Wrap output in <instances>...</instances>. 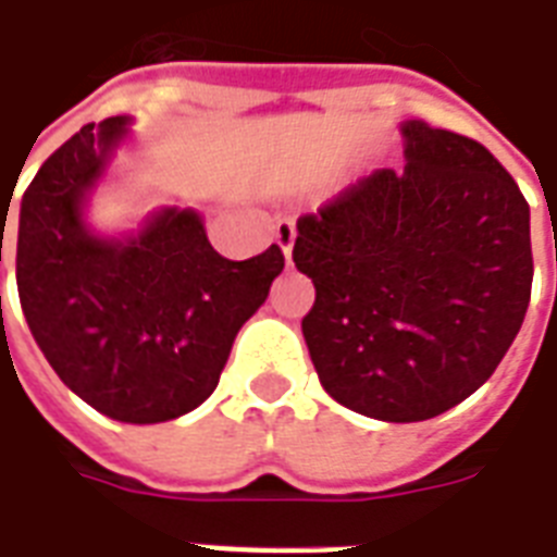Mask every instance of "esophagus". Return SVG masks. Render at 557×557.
Wrapping results in <instances>:
<instances>
[{"instance_id":"esophagus-1","label":"esophagus","mask_w":557,"mask_h":557,"mask_svg":"<svg viewBox=\"0 0 557 557\" xmlns=\"http://www.w3.org/2000/svg\"><path fill=\"white\" fill-rule=\"evenodd\" d=\"M295 238H298L295 221H292V218H283V221H277V245L283 247V257H286V262L292 259V247H295Z\"/></svg>"}]
</instances>
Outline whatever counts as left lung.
<instances>
[{"label": "left lung", "instance_id": "left-lung-1", "mask_svg": "<svg viewBox=\"0 0 557 557\" xmlns=\"http://www.w3.org/2000/svg\"><path fill=\"white\" fill-rule=\"evenodd\" d=\"M405 171L381 168L298 221L315 286L304 339L354 413L422 422L496 372L531 298L529 203L467 135L401 123Z\"/></svg>", "mask_w": 557, "mask_h": 557}]
</instances>
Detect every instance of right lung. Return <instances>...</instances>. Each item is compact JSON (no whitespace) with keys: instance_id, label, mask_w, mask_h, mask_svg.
Masks as SVG:
<instances>
[{"instance_id":"add662e5","label":"right lung","mask_w":557,"mask_h":557,"mask_svg":"<svg viewBox=\"0 0 557 557\" xmlns=\"http://www.w3.org/2000/svg\"><path fill=\"white\" fill-rule=\"evenodd\" d=\"M126 123H88L40 164L20 203L16 289L61 381L117 422L152 425L215 393L286 259L277 245L245 262L221 257L195 209L176 206L129 238L94 236L82 209Z\"/></svg>"}]
</instances>
